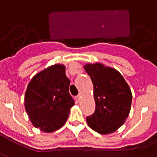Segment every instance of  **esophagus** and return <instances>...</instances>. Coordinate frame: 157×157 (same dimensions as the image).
Segmentation results:
<instances>
[{"label": "esophagus", "mask_w": 157, "mask_h": 157, "mask_svg": "<svg viewBox=\"0 0 157 157\" xmlns=\"http://www.w3.org/2000/svg\"><path fill=\"white\" fill-rule=\"evenodd\" d=\"M75 99H76V100H77V102H80V99H81V95H77V96H76V97H75Z\"/></svg>", "instance_id": "obj_1"}]
</instances>
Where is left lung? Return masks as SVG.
<instances>
[{
	"instance_id": "8db88e82",
	"label": "left lung",
	"mask_w": 157,
	"mask_h": 157,
	"mask_svg": "<svg viewBox=\"0 0 157 157\" xmlns=\"http://www.w3.org/2000/svg\"><path fill=\"white\" fill-rule=\"evenodd\" d=\"M84 69L93 84L95 112L87 117L88 126L101 134L116 131L130 111L132 93L121 73L101 63H88Z\"/></svg>"
}]
</instances>
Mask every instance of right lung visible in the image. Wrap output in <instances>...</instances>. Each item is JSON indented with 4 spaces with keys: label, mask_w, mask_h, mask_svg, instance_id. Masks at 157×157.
<instances>
[{
    "label": "right lung",
    "mask_w": 157,
    "mask_h": 157,
    "mask_svg": "<svg viewBox=\"0 0 157 157\" xmlns=\"http://www.w3.org/2000/svg\"><path fill=\"white\" fill-rule=\"evenodd\" d=\"M69 84L65 66L60 64L34 76L26 90L24 106L35 127L51 133L65 123L69 110L74 105L69 92Z\"/></svg>",
    "instance_id": "1"
}]
</instances>
